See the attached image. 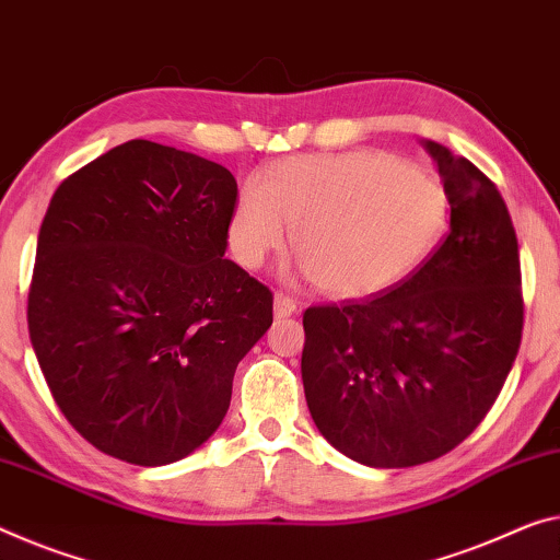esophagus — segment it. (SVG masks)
<instances>
[{"label": "esophagus", "mask_w": 560, "mask_h": 560, "mask_svg": "<svg viewBox=\"0 0 560 560\" xmlns=\"http://www.w3.org/2000/svg\"><path fill=\"white\" fill-rule=\"evenodd\" d=\"M272 307H275V317H290L298 313V303L290 295H285V292H275Z\"/></svg>", "instance_id": "34e87169"}]
</instances>
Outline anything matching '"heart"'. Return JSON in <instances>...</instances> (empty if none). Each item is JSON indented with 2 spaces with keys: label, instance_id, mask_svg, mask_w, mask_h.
Masks as SVG:
<instances>
[{
  "label": "heart",
  "instance_id": "b5f03b06",
  "mask_svg": "<svg viewBox=\"0 0 560 560\" xmlns=\"http://www.w3.org/2000/svg\"><path fill=\"white\" fill-rule=\"evenodd\" d=\"M292 225V253L332 298L390 290L425 260L445 225V195L388 152L305 154L265 170L240 192L228 245L260 268Z\"/></svg>",
  "mask_w": 560,
  "mask_h": 560
}]
</instances>
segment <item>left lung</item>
Here are the masks:
<instances>
[{"mask_svg": "<svg viewBox=\"0 0 560 560\" xmlns=\"http://www.w3.org/2000/svg\"><path fill=\"white\" fill-rule=\"evenodd\" d=\"M451 205L443 245L365 300L305 310L303 385L317 430L370 468L435 460L478 428L521 348L518 240L470 160L423 140Z\"/></svg>", "mask_w": 560, "mask_h": 560, "instance_id": "left-lung-1", "label": "left lung"}]
</instances>
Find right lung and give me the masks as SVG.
I'll return each instance as SVG.
<instances>
[{
    "label": "right lung",
    "instance_id": "add662e5",
    "mask_svg": "<svg viewBox=\"0 0 560 560\" xmlns=\"http://www.w3.org/2000/svg\"><path fill=\"white\" fill-rule=\"evenodd\" d=\"M237 183L218 162L130 140L51 195L27 323L65 418L135 466L175 463L230 408L272 292L225 257Z\"/></svg>",
    "mask_w": 560,
    "mask_h": 560
}]
</instances>
